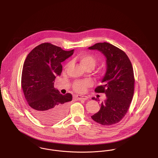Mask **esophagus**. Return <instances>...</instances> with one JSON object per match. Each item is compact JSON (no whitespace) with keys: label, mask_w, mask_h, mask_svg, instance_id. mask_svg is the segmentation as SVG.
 <instances>
[{"label":"esophagus","mask_w":158,"mask_h":158,"mask_svg":"<svg viewBox=\"0 0 158 158\" xmlns=\"http://www.w3.org/2000/svg\"><path fill=\"white\" fill-rule=\"evenodd\" d=\"M77 98L78 100H88V97L87 96H82V95H77Z\"/></svg>","instance_id":"obj_1"}]
</instances>
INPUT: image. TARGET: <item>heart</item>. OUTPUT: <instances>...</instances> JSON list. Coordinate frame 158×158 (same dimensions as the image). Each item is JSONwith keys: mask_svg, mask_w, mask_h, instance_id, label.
<instances>
[{"mask_svg": "<svg viewBox=\"0 0 158 158\" xmlns=\"http://www.w3.org/2000/svg\"><path fill=\"white\" fill-rule=\"evenodd\" d=\"M78 60L81 66L85 69L90 68L92 69L96 64V60L95 57L89 54H83L78 57ZM69 66V63L67 64L64 68L66 69ZM92 85V82L90 80H80L77 81L73 84V88L75 91L78 93H83L86 91V88Z\"/></svg>", "mask_w": 158, "mask_h": 158, "instance_id": "b5f03b06", "label": "heart"}]
</instances>
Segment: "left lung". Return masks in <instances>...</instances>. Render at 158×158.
<instances>
[{
  "label": "left lung",
  "instance_id": "1",
  "mask_svg": "<svg viewBox=\"0 0 158 158\" xmlns=\"http://www.w3.org/2000/svg\"><path fill=\"white\" fill-rule=\"evenodd\" d=\"M89 49L101 52L106 58L107 65L103 85L95 89L97 93L105 94L106 100L91 118L102 126L113 125L119 123L129 110L134 94L133 69L127 54L112 44L96 43ZM92 99L97 101L94 97Z\"/></svg>",
  "mask_w": 158,
  "mask_h": 158
}]
</instances>
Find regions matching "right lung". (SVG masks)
Segmentation results:
<instances>
[{
	"label": "right lung",
	"instance_id": "obj_1",
	"mask_svg": "<svg viewBox=\"0 0 158 158\" xmlns=\"http://www.w3.org/2000/svg\"><path fill=\"white\" fill-rule=\"evenodd\" d=\"M73 49L64 51L50 43L34 48L24 62L21 86L31 114L44 123L58 122L67 114L72 95H62L54 87L62 71L61 62L71 57Z\"/></svg>",
	"mask_w": 158,
	"mask_h": 158
}]
</instances>
